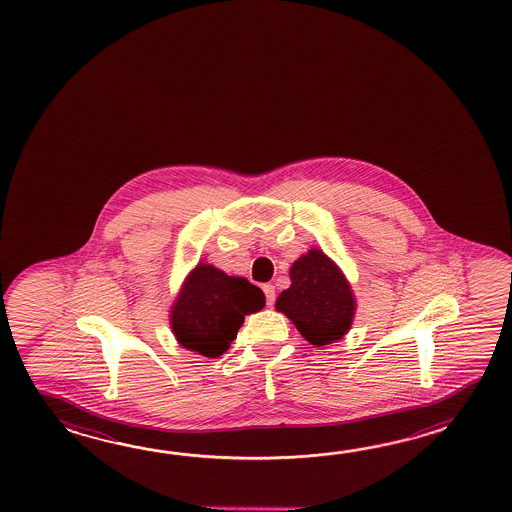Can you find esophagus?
<instances>
[{
	"instance_id": "esophagus-1",
	"label": "esophagus",
	"mask_w": 512,
	"mask_h": 512,
	"mask_svg": "<svg viewBox=\"0 0 512 512\" xmlns=\"http://www.w3.org/2000/svg\"><path fill=\"white\" fill-rule=\"evenodd\" d=\"M263 293H265V298H267V305H269V307L274 305V300H276L274 285H271V283H265V285H263Z\"/></svg>"
}]
</instances>
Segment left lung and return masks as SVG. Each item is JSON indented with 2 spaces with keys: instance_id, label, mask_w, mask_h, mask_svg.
I'll list each match as a JSON object with an SVG mask.
<instances>
[{
  "instance_id": "obj_1",
  "label": "left lung",
  "mask_w": 512,
  "mask_h": 512,
  "mask_svg": "<svg viewBox=\"0 0 512 512\" xmlns=\"http://www.w3.org/2000/svg\"><path fill=\"white\" fill-rule=\"evenodd\" d=\"M291 287L282 291L276 309L293 320L313 346L344 337L355 315L351 287L324 252L309 251L291 267Z\"/></svg>"
}]
</instances>
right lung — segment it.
I'll use <instances>...</instances> for the list:
<instances>
[{
	"instance_id": "right-lung-1",
	"label": "right lung",
	"mask_w": 512,
	"mask_h": 512,
	"mask_svg": "<svg viewBox=\"0 0 512 512\" xmlns=\"http://www.w3.org/2000/svg\"><path fill=\"white\" fill-rule=\"evenodd\" d=\"M263 305L260 287L201 263L175 302L172 329L181 346L216 359L230 348L245 315L260 311Z\"/></svg>"
}]
</instances>
